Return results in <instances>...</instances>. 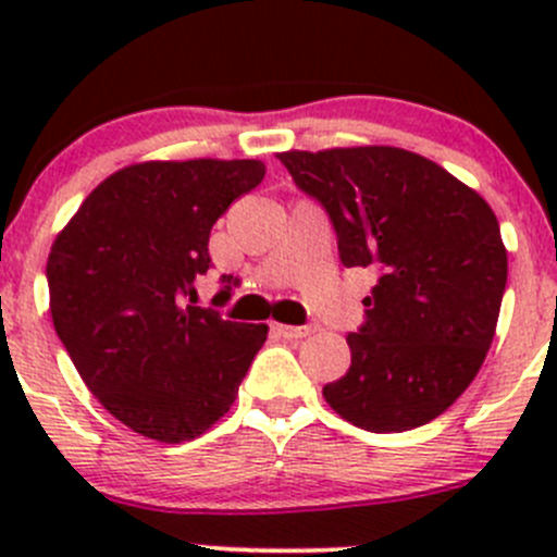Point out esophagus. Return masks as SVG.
Here are the masks:
<instances>
[{"mask_svg":"<svg viewBox=\"0 0 557 557\" xmlns=\"http://www.w3.org/2000/svg\"><path fill=\"white\" fill-rule=\"evenodd\" d=\"M274 331H277L283 339H305V336L312 334V325H283V323H274Z\"/></svg>","mask_w":557,"mask_h":557,"instance_id":"esophagus-1","label":"esophagus"}]
</instances>
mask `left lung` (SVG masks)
<instances>
[{
    "mask_svg": "<svg viewBox=\"0 0 557 557\" xmlns=\"http://www.w3.org/2000/svg\"><path fill=\"white\" fill-rule=\"evenodd\" d=\"M277 159L329 212L345 267L380 272L350 369L329 407L374 434H401L458 401L496 336L507 247L485 199L425 156L391 145L285 150Z\"/></svg>",
    "mask_w": 557,
    "mask_h": 557,
    "instance_id": "obj_1",
    "label": "left lung"
}]
</instances>
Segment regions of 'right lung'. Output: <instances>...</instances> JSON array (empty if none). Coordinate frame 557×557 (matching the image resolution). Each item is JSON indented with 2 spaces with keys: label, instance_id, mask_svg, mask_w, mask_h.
<instances>
[{
  "label": "right lung",
  "instance_id": "1",
  "mask_svg": "<svg viewBox=\"0 0 557 557\" xmlns=\"http://www.w3.org/2000/svg\"><path fill=\"white\" fill-rule=\"evenodd\" d=\"M263 174L256 159L128 164L50 245L55 334L88 391L134 434L166 445L205 434L267 342V323L188 305L210 269L212 226Z\"/></svg>",
  "mask_w": 557,
  "mask_h": 557
}]
</instances>
